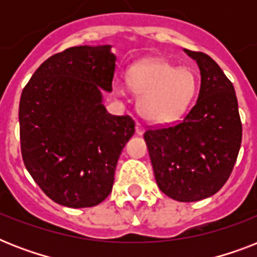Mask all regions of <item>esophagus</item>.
<instances>
[{
  "instance_id": "34e87169",
  "label": "esophagus",
  "mask_w": 257,
  "mask_h": 257,
  "mask_svg": "<svg viewBox=\"0 0 257 257\" xmlns=\"http://www.w3.org/2000/svg\"><path fill=\"white\" fill-rule=\"evenodd\" d=\"M136 133L137 135H143L144 133V126L140 122H136Z\"/></svg>"
}]
</instances>
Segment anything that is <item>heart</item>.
I'll return each instance as SVG.
<instances>
[{"mask_svg": "<svg viewBox=\"0 0 257 257\" xmlns=\"http://www.w3.org/2000/svg\"><path fill=\"white\" fill-rule=\"evenodd\" d=\"M128 85L140 94L137 109L153 122L179 118L197 92V77L189 68L163 60L139 62L128 70Z\"/></svg>", "mask_w": 257, "mask_h": 257, "instance_id": "1", "label": "heart"}]
</instances>
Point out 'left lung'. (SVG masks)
I'll list each match as a JSON object with an SVG mask.
<instances>
[{"instance_id":"left-lung-1","label":"left lung","mask_w":257,"mask_h":257,"mask_svg":"<svg viewBox=\"0 0 257 257\" xmlns=\"http://www.w3.org/2000/svg\"><path fill=\"white\" fill-rule=\"evenodd\" d=\"M184 52L199 66L195 106L181 122L144 133L156 183L177 201H199L220 191L241 144L235 88L217 64L201 52Z\"/></svg>"}]
</instances>
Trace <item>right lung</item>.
I'll list each match as a JSON object with an SVG mask.
<instances>
[{"label":"right lung","instance_id":"right-lung-1","mask_svg":"<svg viewBox=\"0 0 257 257\" xmlns=\"http://www.w3.org/2000/svg\"><path fill=\"white\" fill-rule=\"evenodd\" d=\"M114 68L112 45L73 46L42 62L22 90V159L60 205L94 207L112 192L118 157L135 133L131 117L113 116L102 102Z\"/></svg>","mask_w":257,"mask_h":257}]
</instances>
